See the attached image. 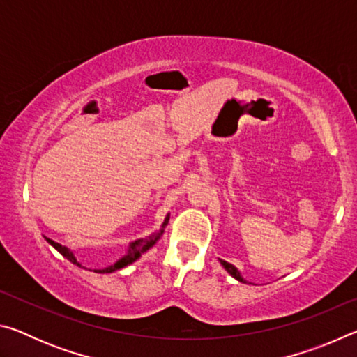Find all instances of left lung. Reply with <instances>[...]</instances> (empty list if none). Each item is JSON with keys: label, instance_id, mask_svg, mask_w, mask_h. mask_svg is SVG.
I'll return each mask as SVG.
<instances>
[{"label": "left lung", "instance_id": "8db88e82", "mask_svg": "<svg viewBox=\"0 0 357 357\" xmlns=\"http://www.w3.org/2000/svg\"><path fill=\"white\" fill-rule=\"evenodd\" d=\"M219 261H220V264L223 266V268H225V271H227V273H228L229 275H231V277H234V279H236L238 282H243V283H247V280L244 279V277H243V274H241V273H239V271H238V268H234V266H233L231 263H228V261H225V259H220V258H219Z\"/></svg>", "mask_w": 357, "mask_h": 357}]
</instances>
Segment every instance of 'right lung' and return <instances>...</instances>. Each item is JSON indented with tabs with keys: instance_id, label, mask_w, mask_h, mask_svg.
<instances>
[{
	"instance_id": "obj_1",
	"label": "right lung",
	"mask_w": 357,
	"mask_h": 357,
	"mask_svg": "<svg viewBox=\"0 0 357 357\" xmlns=\"http://www.w3.org/2000/svg\"><path fill=\"white\" fill-rule=\"evenodd\" d=\"M168 220H170V214H167L165 220H164V223H162V227H160L159 231L153 233V234H151V236H148V238H142V239L134 241V243H130L129 247H128V250H126V255L121 257V258L118 259V261H114L113 264L107 266V268H98V269H91V268H89V271H94V273H98V274H110V273H114V271H119V269L126 268V266L135 263L137 259L143 255V253H146V252L151 249V247H153V245L157 243V241H159V239L162 238V234H164V231H165V227L168 225ZM44 239L47 241L48 244H50V245L53 247V249H56L59 253H61V255H63L64 258H68L70 263L77 264L78 268L86 269L80 261H78L77 257H75V253L72 252V250L69 249V247L58 244V243H55V241L50 239V238H45V236H44Z\"/></svg>"
}]
</instances>
